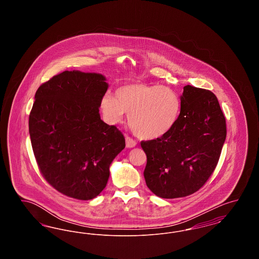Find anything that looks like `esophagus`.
I'll return each instance as SVG.
<instances>
[{
	"label": "esophagus",
	"mask_w": 259,
	"mask_h": 259,
	"mask_svg": "<svg viewBox=\"0 0 259 259\" xmlns=\"http://www.w3.org/2000/svg\"><path fill=\"white\" fill-rule=\"evenodd\" d=\"M125 141H126V148H135L137 143H136L133 139H131L130 137H126Z\"/></svg>",
	"instance_id": "1"
}]
</instances>
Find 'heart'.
Masks as SVG:
<instances>
[{"label": "heart", "mask_w": 259, "mask_h": 259, "mask_svg": "<svg viewBox=\"0 0 259 259\" xmlns=\"http://www.w3.org/2000/svg\"><path fill=\"white\" fill-rule=\"evenodd\" d=\"M100 107L109 123L121 122L126 112L128 124L138 138L154 140L174 127L180 114L181 101L169 87L127 83L115 90V97L104 95Z\"/></svg>", "instance_id": "b5f03b06"}]
</instances>
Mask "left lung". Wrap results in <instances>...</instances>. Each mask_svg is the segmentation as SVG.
I'll return each instance as SVG.
<instances>
[{"mask_svg":"<svg viewBox=\"0 0 259 259\" xmlns=\"http://www.w3.org/2000/svg\"><path fill=\"white\" fill-rule=\"evenodd\" d=\"M225 139V117L217 96L206 89L184 87L172 129L141 143L147 154L144 176L148 188L166 199L196 192L214 171Z\"/></svg>","mask_w":259,"mask_h":259,"instance_id":"8db88e82","label":"left lung"}]
</instances>
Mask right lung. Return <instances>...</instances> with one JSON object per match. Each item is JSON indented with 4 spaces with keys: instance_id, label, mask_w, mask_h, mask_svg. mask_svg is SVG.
Segmentation results:
<instances>
[{
    "instance_id": "add662e5",
    "label": "right lung",
    "mask_w": 259,
    "mask_h": 259,
    "mask_svg": "<svg viewBox=\"0 0 259 259\" xmlns=\"http://www.w3.org/2000/svg\"><path fill=\"white\" fill-rule=\"evenodd\" d=\"M108 87L103 74L74 70L37 88L29 115L32 148L42 177L66 196H98L125 148L122 133L99 113Z\"/></svg>"
}]
</instances>
